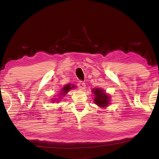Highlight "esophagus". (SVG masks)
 Segmentation results:
<instances>
[{"instance_id":"obj_1","label":"esophagus","mask_w":159,"mask_h":159,"mask_svg":"<svg viewBox=\"0 0 159 159\" xmlns=\"http://www.w3.org/2000/svg\"><path fill=\"white\" fill-rule=\"evenodd\" d=\"M78 86H79L80 90H84L85 89V83H83V81H81V80L78 83Z\"/></svg>"}]
</instances>
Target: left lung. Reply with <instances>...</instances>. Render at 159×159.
Returning <instances> with one entry per match:
<instances>
[{"mask_svg": "<svg viewBox=\"0 0 159 159\" xmlns=\"http://www.w3.org/2000/svg\"><path fill=\"white\" fill-rule=\"evenodd\" d=\"M92 93L94 94V102L99 107L105 108L110 104L111 96L102 88H93Z\"/></svg>", "mask_w": 159, "mask_h": 159, "instance_id": "1", "label": "left lung"}]
</instances>
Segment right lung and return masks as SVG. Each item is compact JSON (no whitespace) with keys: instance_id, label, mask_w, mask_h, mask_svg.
<instances>
[{"instance_id":"1","label":"right lung","mask_w":159,"mask_h":159,"mask_svg":"<svg viewBox=\"0 0 159 159\" xmlns=\"http://www.w3.org/2000/svg\"><path fill=\"white\" fill-rule=\"evenodd\" d=\"M76 88V86H75V85L74 84H66L65 85H64L63 88H61V89L60 90V93H59V95L58 96V98H53L51 99L52 100V102H59L60 101V99L61 98H63L64 96L66 95V94H67V93L69 92V90H71L72 89H75Z\"/></svg>"}]
</instances>
